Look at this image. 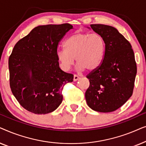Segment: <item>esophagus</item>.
Returning <instances> with one entry per match:
<instances>
[{"label":"esophagus","mask_w":146,"mask_h":146,"mask_svg":"<svg viewBox=\"0 0 146 146\" xmlns=\"http://www.w3.org/2000/svg\"><path fill=\"white\" fill-rule=\"evenodd\" d=\"M80 78V77L76 74L74 75V81H77Z\"/></svg>","instance_id":"34e87169"}]
</instances>
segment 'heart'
I'll return each mask as SVG.
<instances>
[{
    "mask_svg": "<svg viewBox=\"0 0 146 146\" xmlns=\"http://www.w3.org/2000/svg\"><path fill=\"white\" fill-rule=\"evenodd\" d=\"M65 49H58L57 58L61 67L68 70L76 61L80 70H94L101 64L106 51L103 36L98 33H76L64 42Z\"/></svg>",
    "mask_w": 146,
    "mask_h": 146,
    "instance_id": "1",
    "label": "heart"
}]
</instances>
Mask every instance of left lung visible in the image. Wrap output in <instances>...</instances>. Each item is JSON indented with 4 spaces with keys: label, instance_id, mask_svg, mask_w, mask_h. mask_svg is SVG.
<instances>
[{
    "label": "left lung",
    "instance_id": "obj_1",
    "mask_svg": "<svg viewBox=\"0 0 146 146\" xmlns=\"http://www.w3.org/2000/svg\"><path fill=\"white\" fill-rule=\"evenodd\" d=\"M106 42L101 64L86 76L90 86L85 93L87 104L99 112H111L126 102L133 94L137 65L131 44L116 29L91 25Z\"/></svg>",
    "mask_w": 146,
    "mask_h": 146
}]
</instances>
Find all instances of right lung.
Wrapping results in <instances>:
<instances>
[{"mask_svg": "<svg viewBox=\"0 0 146 146\" xmlns=\"http://www.w3.org/2000/svg\"><path fill=\"white\" fill-rule=\"evenodd\" d=\"M73 26L42 25L18 41L9 58L12 92L24 108L36 114L54 111L62 103V90L74 75L62 70L58 46Z\"/></svg>", "mask_w": 146, "mask_h": 146, "instance_id": "add662e5", "label": "right lung"}]
</instances>
